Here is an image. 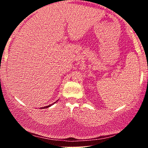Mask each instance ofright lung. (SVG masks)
Here are the masks:
<instances>
[{
  "instance_id": "right-lung-1",
  "label": "right lung",
  "mask_w": 148,
  "mask_h": 148,
  "mask_svg": "<svg viewBox=\"0 0 148 148\" xmlns=\"http://www.w3.org/2000/svg\"><path fill=\"white\" fill-rule=\"evenodd\" d=\"M56 103V102H55ZM51 105H53V104H51V105H49V106H45V107H43V108H49V106H51Z\"/></svg>"
}]
</instances>
